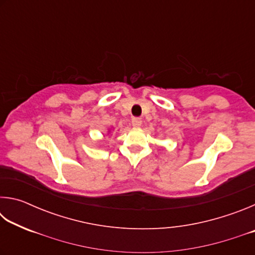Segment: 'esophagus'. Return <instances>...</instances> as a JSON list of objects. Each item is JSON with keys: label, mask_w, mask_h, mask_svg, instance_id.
Segmentation results:
<instances>
[{"label": "esophagus", "mask_w": 255, "mask_h": 255, "mask_svg": "<svg viewBox=\"0 0 255 255\" xmlns=\"http://www.w3.org/2000/svg\"><path fill=\"white\" fill-rule=\"evenodd\" d=\"M131 124L135 128H139L141 126V119L138 118V117H133L131 119Z\"/></svg>", "instance_id": "34e87169"}]
</instances>
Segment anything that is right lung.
Here are the masks:
<instances>
[{
    "instance_id": "1",
    "label": "right lung",
    "mask_w": 255,
    "mask_h": 255,
    "mask_svg": "<svg viewBox=\"0 0 255 255\" xmlns=\"http://www.w3.org/2000/svg\"><path fill=\"white\" fill-rule=\"evenodd\" d=\"M110 132V129H109V130H108V133H109Z\"/></svg>"
}]
</instances>
